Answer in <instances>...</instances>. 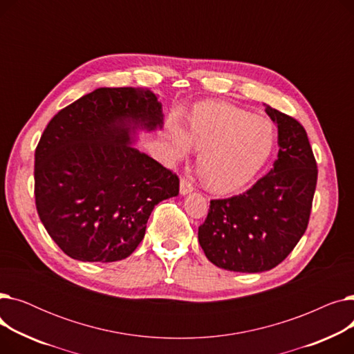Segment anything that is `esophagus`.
Returning a JSON list of instances; mask_svg holds the SVG:
<instances>
[{
  "instance_id": "1",
  "label": "esophagus",
  "mask_w": 354,
  "mask_h": 354,
  "mask_svg": "<svg viewBox=\"0 0 354 354\" xmlns=\"http://www.w3.org/2000/svg\"><path fill=\"white\" fill-rule=\"evenodd\" d=\"M192 191H194L192 185H191L187 179H180V185H179V192H180V195L185 196V195L191 194Z\"/></svg>"
}]
</instances>
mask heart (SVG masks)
Instances as JSON below:
<instances>
[{
	"mask_svg": "<svg viewBox=\"0 0 354 354\" xmlns=\"http://www.w3.org/2000/svg\"><path fill=\"white\" fill-rule=\"evenodd\" d=\"M174 160L187 158L191 143L199 151L198 171L216 194H232L250 183L270 159L275 130L270 120L225 103L198 104L188 119V135L167 127Z\"/></svg>",
	"mask_w": 354,
	"mask_h": 354,
	"instance_id": "b5f03b06",
	"label": "heart"
}]
</instances>
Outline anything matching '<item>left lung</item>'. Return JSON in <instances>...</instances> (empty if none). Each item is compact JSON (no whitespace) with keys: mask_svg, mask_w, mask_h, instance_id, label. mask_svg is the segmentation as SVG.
<instances>
[{"mask_svg":"<svg viewBox=\"0 0 354 354\" xmlns=\"http://www.w3.org/2000/svg\"><path fill=\"white\" fill-rule=\"evenodd\" d=\"M278 132V155L271 171L243 195L211 201L198 230L209 261L228 271L272 270L304 235L317 183L306 129L267 104Z\"/></svg>","mask_w":354,"mask_h":354,"instance_id":"1","label":"left lung"}]
</instances>
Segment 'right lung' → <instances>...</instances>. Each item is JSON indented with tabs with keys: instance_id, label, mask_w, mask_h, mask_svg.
I'll use <instances>...</instances> for the list:
<instances>
[{
	"instance_id": "obj_1",
	"label": "right lung",
	"mask_w": 354,
	"mask_h": 354,
	"mask_svg": "<svg viewBox=\"0 0 354 354\" xmlns=\"http://www.w3.org/2000/svg\"><path fill=\"white\" fill-rule=\"evenodd\" d=\"M151 88L100 87L60 110L35 149V207L64 254L84 263L127 258L179 179L133 145L163 127Z\"/></svg>"
}]
</instances>
